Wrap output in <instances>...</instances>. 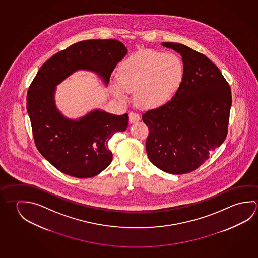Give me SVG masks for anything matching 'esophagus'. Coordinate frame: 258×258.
I'll return each instance as SVG.
<instances>
[{
	"instance_id": "34e87169",
	"label": "esophagus",
	"mask_w": 258,
	"mask_h": 258,
	"mask_svg": "<svg viewBox=\"0 0 258 258\" xmlns=\"http://www.w3.org/2000/svg\"><path fill=\"white\" fill-rule=\"evenodd\" d=\"M128 116H130V121H131V123L137 122V121H139L140 119V115L138 113H136V112H133V111L130 112Z\"/></svg>"
}]
</instances>
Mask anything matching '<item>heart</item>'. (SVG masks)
Instances as JSON below:
<instances>
[{"label": "heart", "instance_id": "obj_1", "mask_svg": "<svg viewBox=\"0 0 258 258\" xmlns=\"http://www.w3.org/2000/svg\"><path fill=\"white\" fill-rule=\"evenodd\" d=\"M184 77L180 59L172 53L140 51L120 64L118 82L112 83L114 95L127 101V92L145 108H158L176 93Z\"/></svg>", "mask_w": 258, "mask_h": 258}]
</instances>
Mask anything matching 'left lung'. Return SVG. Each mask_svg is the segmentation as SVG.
I'll list each match as a JSON object with an SVG mask.
<instances>
[{
	"mask_svg": "<svg viewBox=\"0 0 258 258\" xmlns=\"http://www.w3.org/2000/svg\"><path fill=\"white\" fill-rule=\"evenodd\" d=\"M162 46L180 53L184 77L171 100L142 115L149 131L146 150L159 169L181 175L200 167L226 140L231 89L207 56L180 43Z\"/></svg>",
	"mask_w": 258,
	"mask_h": 258,
	"instance_id": "8db88e82",
	"label": "left lung"
}]
</instances>
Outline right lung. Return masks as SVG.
Wrapping results in <instances>:
<instances>
[{
	"instance_id": "obj_1",
	"label": "right lung",
	"mask_w": 258,
	"mask_h": 258,
	"mask_svg": "<svg viewBox=\"0 0 258 258\" xmlns=\"http://www.w3.org/2000/svg\"><path fill=\"white\" fill-rule=\"evenodd\" d=\"M122 42L79 41L53 55L38 71L27 93V111L40 153L59 171L79 178L92 177L112 161L109 139L127 130V114L120 116L93 109L71 119L55 103L56 86L83 70L99 75L106 85L116 65L127 54Z\"/></svg>"
}]
</instances>
